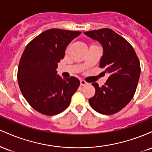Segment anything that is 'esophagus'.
I'll return each mask as SVG.
<instances>
[{"label":"esophagus","mask_w":152,"mask_h":152,"mask_svg":"<svg viewBox=\"0 0 152 152\" xmlns=\"http://www.w3.org/2000/svg\"><path fill=\"white\" fill-rule=\"evenodd\" d=\"M80 83H81V86H85V85L87 84V82L85 81V80H81V81H80Z\"/></svg>","instance_id":"1"}]
</instances>
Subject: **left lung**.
<instances>
[{
	"mask_svg": "<svg viewBox=\"0 0 152 152\" xmlns=\"http://www.w3.org/2000/svg\"><path fill=\"white\" fill-rule=\"evenodd\" d=\"M84 34L102 43L104 54L99 66L110 74L102 87L92 83L96 92L88 102L100 114H116L130 102L137 90L141 73L139 58L132 45L111 29L104 28Z\"/></svg>",
	"mask_w": 152,
	"mask_h": 152,
	"instance_id": "8db88e82",
	"label": "left lung"
}]
</instances>
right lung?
I'll return each mask as SVG.
<instances>
[{"mask_svg": "<svg viewBox=\"0 0 152 152\" xmlns=\"http://www.w3.org/2000/svg\"><path fill=\"white\" fill-rule=\"evenodd\" d=\"M80 31L53 28L43 31L28 43L18 64V82L30 106L43 115L53 116L70 105L80 85L77 78L63 80L56 71L66 46Z\"/></svg>", "mask_w": 152, "mask_h": 152, "instance_id": "add662e5", "label": "right lung"}]
</instances>
